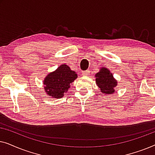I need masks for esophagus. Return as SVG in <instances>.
Masks as SVG:
<instances>
[{"instance_id": "34e87169", "label": "esophagus", "mask_w": 155, "mask_h": 155, "mask_svg": "<svg viewBox=\"0 0 155 155\" xmlns=\"http://www.w3.org/2000/svg\"><path fill=\"white\" fill-rule=\"evenodd\" d=\"M89 73H90V71H89V70H87V71H82V75L83 76H87V75H89Z\"/></svg>"}]
</instances>
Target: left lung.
Masks as SVG:
<instances>
[{
	"label": "left lung",
	"instance_id": "1",
	"mask_svg": "<svg viewBox=\"0 0 155 155\" xmlns=\"http://www.w3.org/2000/svg\"><path fill=\"white\" fill-rule=\"evenodd\" d=\"M95 77L97 78L96 83L100 88L101 92L106 94H113L114 88L117 85V81L114 79L109 70L103 68L95 75Z\"/></svg>",
	"mask_w": 155,
	"mask_h": 155
}]
</instances>
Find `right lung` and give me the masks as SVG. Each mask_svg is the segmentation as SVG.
Returning a JSON list of instances; mask_svg holds the SVG:
<instances>
[{
	"instance_id": "obj_1",
	"label": "right lung",
	"mask_w": 155,
	"mask_h": 155,
	"mask_svg": "<svg viewBox=\"0 0 155 155\" xmlns=\"http://www.w3.org/2000/svg\"><path fill=\"white\" fill-rule=\"evenodd\" d=\"M78 78L77 73L71 71L67 65L63 64L46 76L44 81V89L48 96L61 98L64 96L70 85Z\"/></svg>"
}]
</instances>
